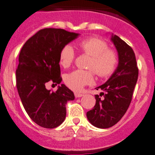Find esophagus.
<instances>
[{
  "instance_id": "34e87169",
  "label": "esophagus",
  "mask_w": 155,
  "mask_h": 155,
  "mask_svg": "<svg viewBox=\"0 0 155 155\" xmlns=\"http://www.w3.org/2000/svg\"><path fill=\"white\" fill-rule=\"evenodd\" d=\"M74 96H75V97H77V98H78V97H82V96H84V94L81 93H78V92H75Z\"/></svg>"
}]
</instances>
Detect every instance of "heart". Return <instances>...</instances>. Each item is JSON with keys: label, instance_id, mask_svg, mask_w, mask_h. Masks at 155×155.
Returning a JSON list of instances; mask_svg holds the SVG:
<instances>
[{"label": "heart", "instance_id": "obj_1", "mask_svg": "<svg viewBox=\"0 0 155 155\" xmlns=\"http://www.w3.org/2000/svg\"><path fill=\"white\" fill-rule=\"evenodd\" d=\"M78 48L83 53L91 57L87 64V68L91 70L78 69L65 76L64 81L68 87L77 91L81 90L85 85L93 83L94 71L101 78L110 76L115 70L118 61L115 51L108 48L107 42L100 38H90L82 40L78 43ZM74 58L75 52L71 45H67L62 48L59 61L63 68L71 66Z\"/></svg>", "mask_w": 155, "mask_h": 155}]
</instances>
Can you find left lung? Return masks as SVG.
Segmentation results:
<instances>
[{"mask_svg": "<svg viewBox=\"0 0 155 155\" xmlns=\"http://www.w3.org/2000/svg\"><path fill=\"white\" fill-rule=\"evenodd\" d=\"M110 40L118 54V65L110 78L96 87L104 92L100 96L95 95L94 107L87 112L89 122L98 128L112 127L124 115L138 78V68L132 48L117 35H112ZM102 95L103 98L101 99Z\"/></svg>", "mask_w": 155, "mask_h": 155, "instance_id": "1", "label": "left lung"}]
</instances>
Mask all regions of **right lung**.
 I'll return each mask as SVG.
<instances>
[{
	"instance_id": "right-lung-1",
	"label": "right lung",
	"mask_w": 155,
	"mask_h": 155,
	"mask_svg": "<svg viewBox=\"0 0 155 155\" xmlns=\"http://www.w3.org/2000/svg\"><path fill=\"white\" fill-rule=\"evenodd\" d=\"M79 34L58 28L40 30L21 48L16 83L22 104L31 120L41 127L54 128L66 117V104L74 94L62 84L51 92L48 82H61L59 54L64 46Z\"/></svg>"
}]
</instances>
